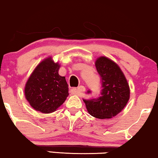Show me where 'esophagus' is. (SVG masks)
Returning <instances> with one entry per match:
<instances>
[{"instance_id":"esophagus-1","label":"esophagus","mask_w":158,"mask_h":158,"mask_svg":"<svg viewBox=\"0 0 158 158\" xmlns=\"http://www.w3.org/2000/svg\"><path fill=\"white\" fill-rule=\"evenodd\" d=\"M85 87L83 86V85H80L79 87H77V89H75V91H76V93H77V94H81V93H83V91H85Z\"/></svg>"}]
</instances>
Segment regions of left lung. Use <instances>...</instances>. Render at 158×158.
<instances>
[{"label":"left lung","mask_w":158,"mask_h":158,"mask_svg":"<svg viewBox=\"0 0 158 158\" xmlns=\"http://www.w3.org/2000/svg\"><path fill=\"white\" fill-rule=\"evenodd\" d=\"M101 77L102 90L99 97L85 100L90 115L97 118H110L122 111L130 98L127 81L119 67L109 58L102 56L95 62ZM91 94V91H87Z\"/></svg>","instance_id":"1"}]
</instances>
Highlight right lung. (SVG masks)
<instances>
[{"label":"right lung","instance_id":"obj_1","mask_svg":"<svg viewBox=\"0 0 158 158\" xmlns=\"http://www.w3.org/2000/svg\"><path fill=\"white\" fill-rule=\"evenodd\" d=\"M59 67L51 58H47L36 67L27 81L25 97L36 110L44 114L55 111L69 95L65 77L58 74Z\"/></svg>","mask_w":158,"mask_h":158}]
</instances>
